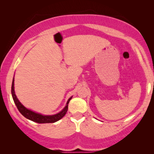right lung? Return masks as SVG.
I'll return each instance as SVG.
<instances>
[{
	"instance_id": "right-lung-1",
	"label": "right lung",
	"mask_w": 154,
	"mask_h": 154,
	"mask_svg": "<svg viewBox=\"0 0 154 154\" xmlns=\"http://www.w3.org/2000/svg\"><path fill=\"white\" fill-rule=\"evenodd\" d=\"M11 94L14 101L16 105L17 108L19 111L22 115L23 116H24L26 118L30 120L36 122L38 124H46V123H54L57 121L60 120L65 116V114L68 111V104L69 103V101L71 100L72 96L69 98L68 100L66 106H64V108L62 109L61 111H60L59 113H56L55 115H51V116H45V115H42L41 113H36V112L31 111L30 109H27L26 107L22 105V103L20 102V100H18L16 95L15 94L14 90V77L13 79L12 82V85H11Z\"/></svg>"
}]
</instances>
